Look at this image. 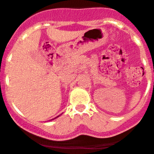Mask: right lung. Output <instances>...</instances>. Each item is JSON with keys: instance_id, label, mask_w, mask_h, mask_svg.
Segmentation results:
<instances>
[{"instance_id": "add662e5", "label": "right lung", "mask_w": 154, "mask_h": 154, "mask_svg": "<svg viewBox=\"0 0 154 154\" xmlns=\"http://www.w3.org/2000/svg\"><path fill=\"white\" fill-rule=\"evenodd\" d=\"M57 117H58V116H57Z\"/></svg>"}]
</instances>
